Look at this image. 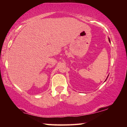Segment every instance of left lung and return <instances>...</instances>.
Returning <instances> with one entry per match:
<instances>
[{
  "label": "left lung",
  "mask_w": 127,
  "mask_h": 127,
  "mask_svg": "<svg viewBox=\"0 0 127 127\" xmlns=\"http://www.w3.org/2000/svg\"><path fill=\"white\" fill-rule=\"evenodd\" d=\"M109 42H110V39H109ZM107 78H108V77H107Z\"/></svg>",
  "instance_id": "1"
}]
</instances>
